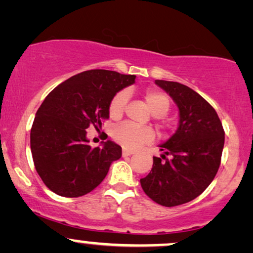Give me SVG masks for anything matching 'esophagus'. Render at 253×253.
Wrapping results in <instances>:
<instances>
[{
	"label": "esophagus",
	"instance_id": "esophagus-1",
	"mask_svg": "<svg viewBox=\"0 0 253 253\" xmlns=\"http://www.w3.org/2000/svg\"><path fill=\"white\" fill-rule=\"evenodd\" d=\"M133 154H134L133 150H129V149H126V148L123 149V156H130Z\"/></svg>",
	"mask_w": 253,
	"mask_h": 253
}]
</instances>
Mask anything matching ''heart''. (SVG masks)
<instances>
[{
	"mask_svg": "<svg viewBox=\"0 0 253 253\" xmlns=\"http://www.w3.org/2000/svg\"><path fill=\"white\" fill-rule=\"evenodd\" d=\"M145 100L150 112L155 117L165 116L169 110V99L162 92L149 89L145 93ZM127 101L128 93L126 91H120L114 95L110 103V116L112 118H120L123 116ZM112 136L125 148L135 149L143 143L152 141L154 133L149 127L137 126L132 123H123L114 127Z\"/></svg>",
	"mask_w": 253,
	"mask_h": 253,
	"instance_id": "heart-1",
	"label": "heart"
}]
</instances>
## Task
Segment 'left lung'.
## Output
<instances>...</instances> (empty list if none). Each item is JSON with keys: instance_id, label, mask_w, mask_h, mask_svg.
<instances>
[{"instance_id": "1", "label": "left lung", "mask_w": 253, "mask_h": 253, "mask_svg": "<svg viewBox=\"0 0 253 253\" xmlns=\"http://www.w3.org/2000/svg\"><path fill=\"white\" fill-rule=\"evenodd\" d=\"M155 84L176 104L178 126L167 141L159 145L165 161L154 156L152 170L140 183L154 202L175 207L200 196L215 178L224 130L216 111L194 89L176 82L155 81Z\"/></svg>"}]
</instances>
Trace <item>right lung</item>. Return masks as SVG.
<instances>
[{"label": "right lung", "instance_id": "1", "mask_svg": "<svg viewBox=\"0 0 253 253\" xmlns=\"http://www.w3.org/2000/svg\"><path fill=\"white\" fill-rule=\"evenodd\" d=\"M135 78L88 70L63 82L44 99L31 128L30 148L35 168L51 191L64 197L86 195L121 158V147L111 140L91 148L86 129L101 127V119L110 117L112 99Z\"/></svg>", "mask_w": 253, "mask_h": 253}]
</instances>
